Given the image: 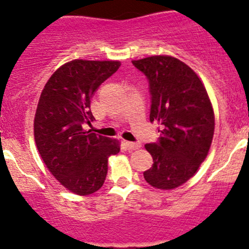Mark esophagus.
Here are the masks:
<instances>
[{"label": "esophagus", "mask_w": 249, "mask_h": 249, "mask_svg": "<svg viewBox=\"0 0 249 249\" xmlns=\"http://www.w3.org/2000/svg\"><path fill=\"white\" fill-rule=\"evenodd\" d=\"M125 145H126V148L129 150H136L141 148L140 143H135V142H125Z\"/></svg>", "instance_id": "1"}]
</instances>
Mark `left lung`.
<instances>
[{
    "instance_id": "obj_1",
    "label": "left lung",
    "mask_w": 249,
    "mask_h": 249,
    "mask_svg": "<svg viewBox=\"0 0 249 249\" xmlns=\"http://www.w3.org/2000/svg\"><path fill=\"white\" fill-rule=\"evenodd\" d=\"M149 80L150 123L159 124L158 143L145 149L153 165L143 172L148 184L171 190L184 184L207 157L214 134V112L201 79L170 55L132 60Z\"/></svg>"
}]
</instances>
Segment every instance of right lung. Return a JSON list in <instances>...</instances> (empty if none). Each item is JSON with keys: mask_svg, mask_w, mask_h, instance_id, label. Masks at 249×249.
<instances>
[{"mask_svg": "<svg viewBox=\"0 0 249 249\" xmlns=\"http://www.w3.org/2000/svg\"><path fill=\"white\" fill-rule=\"evenodd\" d=\"M120 61L76 59L48 79L34 120L37 149L50 173L67 190L90 195L104 185L108 158L120 142L83 129L95 119L90 100L97 88L119 69Z\"/></svg>", "mask_w": 249, "mask_h": 249, "instance_id": "add662e5", "label": "right lung"}]
</instances>
